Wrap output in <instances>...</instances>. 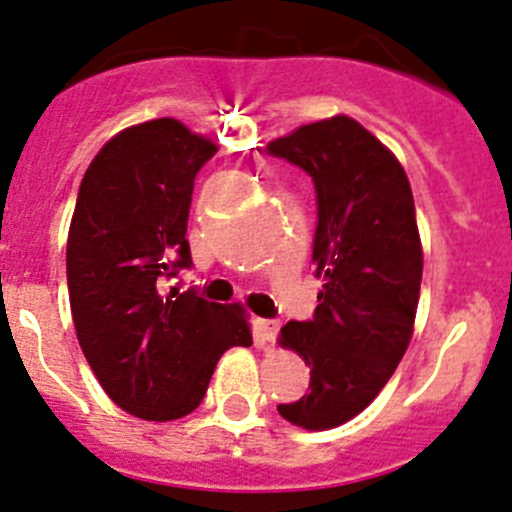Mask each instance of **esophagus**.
Instances as JSON below:
<instances>
[{
    "mask_svg": "<svg viewBox=\"0 0 512 512\" xmlns=\"http://www.w3.org/2000/svg\"><path fill=\"white\" fill-rule=\"evenodd\" d=\"M255 329H257V339H260L262 344H270V342H275V336H278L280 321L278 319H257Z\"/></svg>",
    "mask_w": 512,
    "mask_h": 512,
    "instance_id": "34e87169",
    "label": "esophagus"
}]
</instances>
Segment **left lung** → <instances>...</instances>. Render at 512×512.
I'll use <instances>...</instances> for the list:
<instances>
[{"label":"left lung","mask_w":512,"mask_h":512,"mask_svg":"<svg viewBox=\"0 0 512 512\" xmlns=\"http://www.w3.org/2000/svg\"><path fill=\"white\" fill-rule=\"evenodd\" d=\"M267 153L311 176L319 216L311 260L324 280L313 319L280 329L311 382L278 413L324 431L365 411L411 342L423 273L416 206L398 158L344 114L303 124Z\"/></svg>","instance_id":"8db88e82"}]
</instances>
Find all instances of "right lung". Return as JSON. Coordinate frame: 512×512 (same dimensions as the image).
Returning <instances> with one entry per match:
<instances>
[{
    "instance_id": "right-lung-1",
    "label": "right lung",
    "mask_w": 512,
    "mask_h": 512,
    "mask_svg": "<svg viewBox=\"0 0 512 512\" xmlns=\"http://www.w3.org/2000/svg\"><path fill=\"white\" fill-rule=\"evenodd\" d=\"M214 153L178 119H153L101 147L78 188L66 247L78 344L104 393L147 421L196 411L219 357L252 344L237 303L173 285L191 267L193 181Z\"/></svg>"
}]
</instances>
